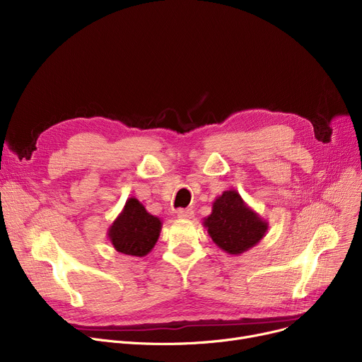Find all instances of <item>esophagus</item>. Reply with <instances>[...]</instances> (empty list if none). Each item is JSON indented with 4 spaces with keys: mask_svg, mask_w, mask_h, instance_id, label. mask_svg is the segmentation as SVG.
Instances as JSON below:
<instances>
[{
    "mask_svg": "<svg viewBox=\"0 0 362 362\" xmlns=\"http://www.w3.org/2000/svg\"><path fill=\"white\" fill-rule=\"evenodd\" d=\"M176 214H177L179 218H183V220H189V218L194 217V211L191 210V208H179Z\"/></svg>",
    "mask_w": 362,
    "mask_h": 362,
    "instance_id": "esophagus-1",
    "label": "esophagus"
}]
</instances>
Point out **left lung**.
<instances>
[{
	"label": "left lung",
	"mask_w": 362,
	"mask_h": 362,
	"mask_svg": "<svg viewBox=\"0 0 362 362\" xmlns=\"http://www.w3.org/2000/svg\"><path fill=\"white\" fill-rule=\"evenodd\" d=\"M202 224L218 248L230 255L251 250L269 230V221L255 213L233 189L216 198L211 214Z\"/></svg>",
	"instance_id": "obj_1"
}]
</instances>
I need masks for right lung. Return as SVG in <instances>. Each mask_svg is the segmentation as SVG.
<instances>
[{
    "mask_svg": "<svg viewBox=\"0 0 362 362\" xmlns=\"http://www.w3.org/2000/svg\"><path fill=\"white\" fill-rule=\"evenodd\" d=\"M161 227V220L149 214L146 208L132 197L126 201L117 218L108 227L107 236L117 252L130 257H144L156 246Z\"/></svg>",
    "mask_w": 362,
    "mask_h": 362,
    "instance_id": "add662e5",
    "label": "right lung"
}]
</instances>
